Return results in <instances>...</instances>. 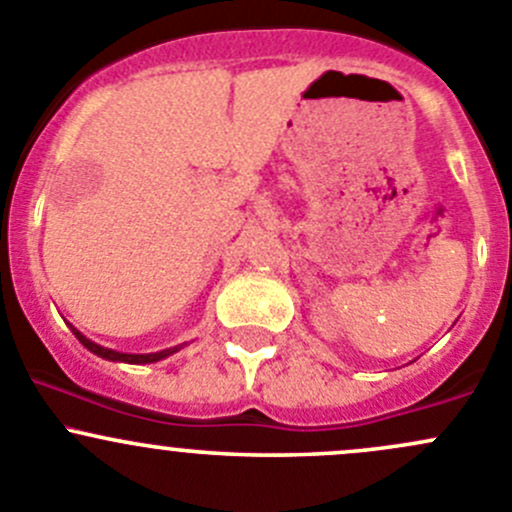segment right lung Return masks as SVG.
Here are the masks:
<instances>
[{
	"label": "right lung",
	"mask_w": 512,
	"mask_h": 512,
	"mask_svg": "<svg viewBox=\"0 0 512 512\" xmlns=\"http://www.w3.org/2000/svg\"><path fill=\"white\" fill-rule=\"evenodd\" d=\"M71 332L76 334V339H79V342L84 344L89 352H94L98 356H103V359H111V361H128V364H151V361H158V359H163V356H170L173 352H178V349H165V352H158V354H121V352H111V349L98 347V344L91 342V339H86L84 334L76 332V329H71Z\"/></svg>",
	"instance_id": "add662e5"
}]
</instances>
